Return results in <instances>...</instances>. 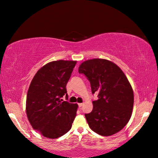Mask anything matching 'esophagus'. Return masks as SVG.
<instances>
[{
	"instance_id": "obj_1",
	"label": "esophagus",
	"mask_w": 158,
	"mask_h": 158,
	"mask_svg": "<svg viewBox=\"0 0 158 158\" xmlns=\"http://www.w3.org/2000/svg\"><path fill=\"white\" fill-rule=\"evenodd\" d=\"M83 103H79V107H81V106H83Z\"/></svg>"
}]
</instances>
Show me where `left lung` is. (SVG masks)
Masks as SVG:
<instances>
[{"label":"left lung","instance_id":"8db88e82","mask_svg":"<svg viewBox=\"0 0 158 158\" xmlns=\"http://www.w3.org/2000/svg\"><path fill=\"white\" fill-rule=\"evenodd\" d=\"M79 74H84L91 84L93 110L85 117L91 130L102 136L116 134L128 123L134 104V93L127 78L117 64L104 59L82 62Z\"/></svg>","mask_w":158,"mask_h":158}]
</instances>
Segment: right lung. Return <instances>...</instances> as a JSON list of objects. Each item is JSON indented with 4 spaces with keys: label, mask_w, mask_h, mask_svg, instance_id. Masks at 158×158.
<instances>
[{
    "label": "right lung",
    "mask_w": 158,
    "mask_h": 158,
    "mask_svg": "<svg viewBox=\"0 0 158 158\" xmlns=\"http://www.w3.org/2000/svg\"><path fill=\"white\" fill-rule=\"evenodd\" d=\"M77 61L58 60L45 64L33 78L26 111L32 127L44 137L56 139L70 130L78 104L61 102Z\"/></svg>",
    "instance_id": "add662e5"
}]
</instances>
